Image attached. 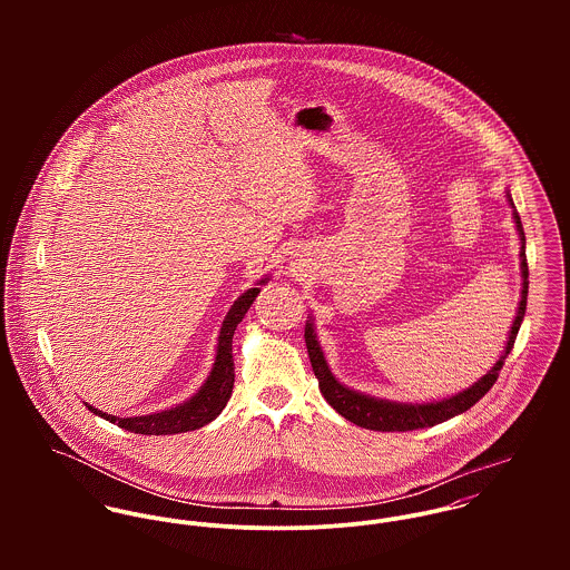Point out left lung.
I'll return each mask as SVG.
<instances>
[{
    "label": "left lung",
    "mask_w": 570,
    "mask_h": 570,
    "mask_svg": "<svg viewBox=\"0 0 570 570\" xmlns=\"http://www.w3.org/2000/svg\"><path fill=\"white\" fill-rule=\"evenodd\" d=\"M509 206L513 208V222H515V230L520 237V272H522V292H520V303H518V312L513 318V325L509 328V340L504 344V351L500 355V360L491 366L488 375H483L479 382H474L470 389H465L463 393H456L452 397H443L439 402H425V404H404V402H391V400H380V397H371L364 393H357L344 384H340L335 380V375L331 373L328 364H326L323 346L316 337L314 331V321L309 316L307 325H305V342H307V351H309V360H312V368L318 377V386L321 393L325 395L328 406L335 412H340L344 419H348L351 423L366 428V430H377V432H407V430H419V428H430L436 423H443L461 412H465L468 407L474 406L481 397H485L489 389L495 384L498 373L504 364V357L511 353L518 328L522 325L524 312H527V294H529V265H527V254H524V230L520 224V217L515 213L513 199L507 193Z\"/></svg>",
    "instance_id": "left-lung-1"
}]
</instances>
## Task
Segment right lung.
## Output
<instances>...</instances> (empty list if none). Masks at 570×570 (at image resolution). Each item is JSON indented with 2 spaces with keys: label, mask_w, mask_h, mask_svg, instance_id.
I'll list each match as a JSON object with an SVG mask.
<instances>
[{
  "label": "right lung",
  "mask_w": 570,
  "mask_h": 570,
  "mask_svg": "<svg viewBox=\"0 0 570 570\" xmlns=\"http://www.w3.org/2000/svg\"><path fill=\"white\" fill-rule=\"evenodd\" d=\"M269 276L261 278L256 285L267 283ZM261 287H249L244 292L235 305L230 307L228 316L224 318V325L219 331V340H217V355H215V364L210 375L206 377V382L202 384V389L186 400L184 404L160 410L154 414H142V416H114L107 414L98 407L89 406L85 402L87 410H91L94 414L107 419L109 423H116L118 428H125L129 432L136 434H179V432H188V430H197L204 428L206 423H210L213 419H217L222 414V410L228 404L230 395H233V386H235V362H233V335L235 328L244 321L249 305L256 301Z\"/></svg>",
  "instance_id": "add662e5"
}]
</instances>
